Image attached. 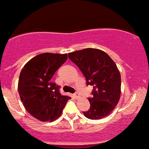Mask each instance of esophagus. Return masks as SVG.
<instances>
[{
    "label": "esophagus",
    "mask_w": 149,
    "mask_h": 149,
    "mask_svg": "<svg viewBox=\"0 0 149 149\" xmlns=\"http://www.w3.org/2000/svg\"><path fill=\"white\" fill-rule=\"evenodd\" d=\"M73 95H74L75 98H77V99H78V98H80V94H79V93H78V92H76V93H75L74 94H73Z\"/></svg>",
    "instance_id": "obj_1"
}]
</instances>
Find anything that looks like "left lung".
<instances>
[{
    "label": "left lung",
    "instance_id": "8db88e82",
    "mask_svg": "<svg viewBox=\"0 0 149 149\" xmlns=\"http://www.w3.org/2000/svg\"><path fill=\"white\" fill-rule=\"evenodd\" d=\"M68 58L85 76L87 85L93 86L91 106L84 112L89 119H101L115 109L120 96V72L113 61L104 51L85 48L69 53Z\"/></svg>",
    "mask_w": 149,
    "mask_h": 149
}]
</instances>
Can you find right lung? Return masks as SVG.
<instances>
[{
    "label": "right lung",
    "mask_w": 149,
    "mask_h": 149,
    "mask_svg": "<svg viewBox=\"0 0 149 149\" xmlns=\"http://www.w3.org/2000/svg\"><path fill=\"white\" fill-rule=\"evenodd\" d=\"M68 55L45 53L31 58L21 70L18 90L25 109L40 121L58 118L70 96L62 95L60 86L52 82L56 71Z\"/></svg>",
    "instance_id": "1"
}]
</instances>
